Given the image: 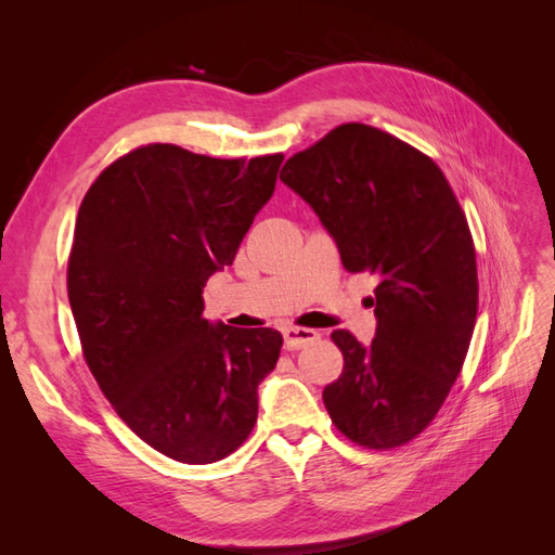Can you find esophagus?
I'll use <instances>...</instances> for the list:
<instances>
[{
  "mask_svg": "<svg viewBox=\"0 0 555 555\" xmlns=\"http://www.w3.org/2000/svg\"><path fill=\"white\" fill-rule=\"evenodd\" d=\"M284 335V347L287 349H300L310 343H314L319 338V333L312 328H298V326H289L282 331Z\"/></svg>",
  "mask_w": 555,
  "mask_h": 555,
  "instance_id": "obj_1",
  "label": "esophagus"
}]
</instances>
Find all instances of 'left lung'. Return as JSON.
Wrapping results in <instances>:
<instances>
[{"label":"left lung","instance_id":"left-lung-1","mask_svg":"<svg viewBox=\"0 0 555 555\" xmlns=\"http://www.w3.org/2000/svg\"><path fill=\"white\" fill-rule=\"evenodd\" d=\"M280 180L314 210L347 271L377 278L373 343L331 335L345 357L324 389L331 422L367 449L405 444L442 408L475 331L477 259L459 201L430 157L361 122L287 159Z\"/></svg>","mask_w":555,"mask_h":555}]
</instances>
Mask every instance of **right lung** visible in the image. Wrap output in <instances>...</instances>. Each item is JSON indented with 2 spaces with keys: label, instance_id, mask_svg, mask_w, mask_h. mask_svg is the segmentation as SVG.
Returning <instances> with one entry per match:
<instances>
[{
  "label": "right lung",
  "instance_id": "add662e5",
  "mask_svg": "<svg viewBox=\"0 0 555 555\" xmlns=\"http://www.w3.org/2000/svg\"><path fill=\"white\" fill-rule=\"evenodd\" d=\"M282 159L153 143L113 162L80 204L66 289L82 354L122 422L173 461H222L257 424L282 335L210 322L204 287L233 263Z\"/></svg>",
  "mask_w": 555,
  "mask_h": 555
}]
</instances>
